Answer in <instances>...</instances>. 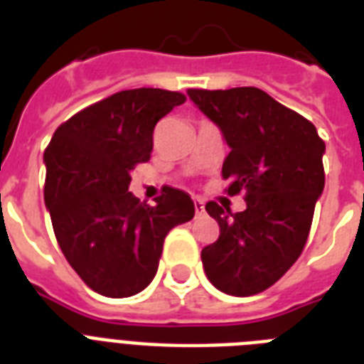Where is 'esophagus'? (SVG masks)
I'll use <instances>...</instances> for the list:
<instances>
[{"instance_id":"1","label":"esophagus","mask_w":364,"mask_h":364,"mask_svg":"<svg viewBox=\"0 0 364 364\" xmlns=\"http://www.w3.org/2000/svg\"><path fill=\"white\" fill-rule=\"evenodd\" d=\"M194 210H196V213L198 215H202L204 213V200H200V198H194Z\"/></svg>"}]
</instances>
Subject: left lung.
<instances>
[{
	"label": "left lung",
	"mask_w": 364,
	"mask_h": 364,
	"mask_svg": "<svg viewBox=\"0 0 364 364\" xmlns=\"http://www.w3.org/2000/svg\"><path fill=\"white\" fill-rule=\"evenodd\" d=\"M194 104L223 130L225 193H243L238 213L208 202L219 238L202 249L205 276L219 291L251 296L272 287L302 253L325 187V143L316 126L255 87L188 88Z\"/></svg>",
	"instance_id": "left-lung-1"
}]
</instances>
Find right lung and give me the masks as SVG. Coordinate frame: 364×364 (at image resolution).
<instances>
[{"label":"right lung","instance_id":"obj_1","mask_svg":"<svg viewBox=\"0 0 364 364\" xmlns=\"http://www.w3.org/2000/svg\"><path fill=\"white\" fill-rule=\"evenodd\" d=\"M185 100L162 88L122 90L62 122L45 149V204L56 242L104 296L124 299L147 287L168 232L194 217L181 188L164 185L154 205L128 193L132 170L151 159L156 122Z\"/></svg>","mask_w":364,"mask_h":364}]
</instances>
